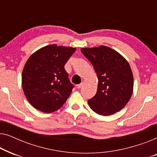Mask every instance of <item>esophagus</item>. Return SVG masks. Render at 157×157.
<instances>
[{"instance_id":"34e87169","label":"esophagus","mask_w":157,"mask_h":157,"mask_svg":"<svg viewBox=\"0 0 157 157\" xmlns=\"http://www.w3.org/2000/svg\"><path fill=\"white\" fill-rule=\"evenodd\" d=\"M83 82H82V83H80V84H78V85H76V89H81V88L83 86Z\"/></svg>"}]
</instances>
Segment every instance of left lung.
Returning <instances> with one entry per match:
<instances>
[{
    "instance_id": "obj_1",
    "label": "left lung",
    "mask_w": 157,
    "mask_h": 157,
    "mask_svg": "<svg viewBox=\"0 0 157 157\" xmlns=\"http://www.w3.org/2000/svg\"><path fill=\"white\" fill-rule=\"evenodd\" d=\"M98 77L96 95L88 101L90 108L101 116H109L124 108L134 89L129 63L123 56L108 46L82 48Z\"/></svg>"
}]
</instances>
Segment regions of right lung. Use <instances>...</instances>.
<instances>
[{
	"mask_svg": "<svg viewBox=\"0 0 157 157\" xmlns=\"http://www.w3.org/2000/svg\"><path fill=\"white\" fill-rule=\"evenodd\" d=\"M76 48L48 45L34 52L22 73V87L32 106L44 113L58 110L69 97L74 87L64 69Z\"/></svg>",
	"mask_w": 157,
	"mask_h": 157,
	"instance_id": "add662e5",
	"label": "right lung"
}]
</instances>
